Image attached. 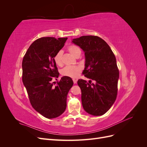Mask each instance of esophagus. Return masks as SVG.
<instances>
[{"label": "esophagus", "mask_w": 147, "mask_h": 147, "mask_svg": "<svg viewBox=\"0 0 147 147\" xmlns=\"http://www.w3.org/2000/svg\"><path fill=\"white\" fill-rule=\"evenodd\" d=\"M73 82H74V84H75V83H77V80H75V79H73Z\"/></svg>", "instance_id": "1"}]
</instances>
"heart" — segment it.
<instances>
[{"mask_svg": "<svg viewBox=\"0 0 147 147\" xmlns=\"http://www.w3.org/2000/svg\"><path fill=\"white\" fill-rule=\"evenodd\" d=\"M68 51L77 57L79 55L81 54V50L80 48L76 45H71L67 48ZM54 60L56 65L58 66H62L63 64V51H59L54 57ZM82 68L80 67L77 65H69L66 66L61 70V74L64 76L69 77L71 78H76L81 73Z\"/></svg>", "mask_w": 147, "mask_h": 147, "instance_id": "1", "label": "heart"}]
</instances>
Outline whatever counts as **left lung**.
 <instances>
[{
	"label": "left lung",
	"mask_w": 147,
	"mask_h": 147,
	"mask_svg": "<svg viewBox=\"0 0 147 147\" xmlns=\"http://www.w3.org/2000/svg\"><path fill=\"white\" fill-rule=\"evenodd\" d=\"M85 55V68L83 74L91 80L88 83L79 79L84 110L89 114L100 116L105 114L117 99L119 70L116 57L109 45L95 35H84L73 39Z\"/></svg>",
	"instance_id": "1"
}]
</instances>
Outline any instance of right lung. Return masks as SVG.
<instances>
[{"instance_id": "1", "label": "right lung", "mask_w": 147, "mask_h": 147, "mask_svg": "<svg viewBox=\"0 0 147 147\" xmlns=\"http://www.w3.org/2000/svg\"><path fill=\"white\" fill-rule=\"evenodd\" d=\"M67 39L49 37L37 39L28 48L22 62V80L30 104L37 112L49 119L64 113L67 96L74 84L72 78L66 76L57 81L55 86L51 82L59 75L54 57L64 47Z\"/></svg>"}]
</instances>
